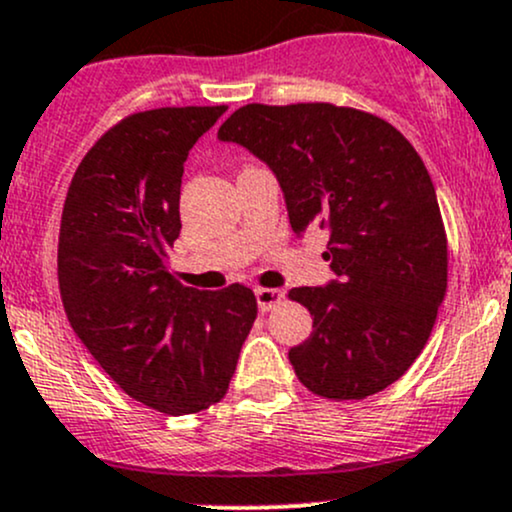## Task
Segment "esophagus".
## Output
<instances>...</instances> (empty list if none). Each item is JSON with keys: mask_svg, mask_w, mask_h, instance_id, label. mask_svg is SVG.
Segmentation results:
<instances>
[{"mask_svg": "<svg viewBox=\"0 0 512 512\" xmlns=\"http://www.w3.org/2000/svg\"><path fill=\"white\" fill-rule=\"evenodd\" d=\"M255 296H257V306H260L262 313L272 311L274 306H279V303L284 301L282 289H257Z\"/></svg>", "mask_w": 512, "mask_h": 512, "instance_id": "1", "label": "esophagus"}]
</instances>
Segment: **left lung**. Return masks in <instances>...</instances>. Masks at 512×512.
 Wrapping results in <instances>:
<instances>
[{
  "label": "left lung",
  "mask_w": 512,
  "mask_h": 512,
  "mask_svg": "<svg viewBox=\"0 0 512 512\" xmlns=\"http://www.w3.org/2000/svg\"><path fill=\"white\" fill-rule=\"evenodd\" d=\"M218 138L277 174L296 235L330 228L335 282L289 291L313 316L291 347L308 391L359 401L401 379L420 355L447 291V233L425 162L389 121L352 106L247 104Z\"/></svg>",
  "instance_id": "1"
}]
</instances>
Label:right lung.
Instances as JSON below:
<instances>
[{
  "label": "right lung",
  "instance_id": "1",
  "mask_svg": "<svg viewBox=\"0 0 512 512\" xmlns=\"http://www.w3.org/2000/svg\"><path fill=\"white\" fill-rule=\"evenodd\" d=\"M228 106H162L126 116L82 157L67 189L58 282L77 338L136 401L167 415L226 396L257 318L243 284H179V189L194 143Z\"/></svg>",
  "mask_w": 512,
  "mask_h": 512
}]
</instances>
